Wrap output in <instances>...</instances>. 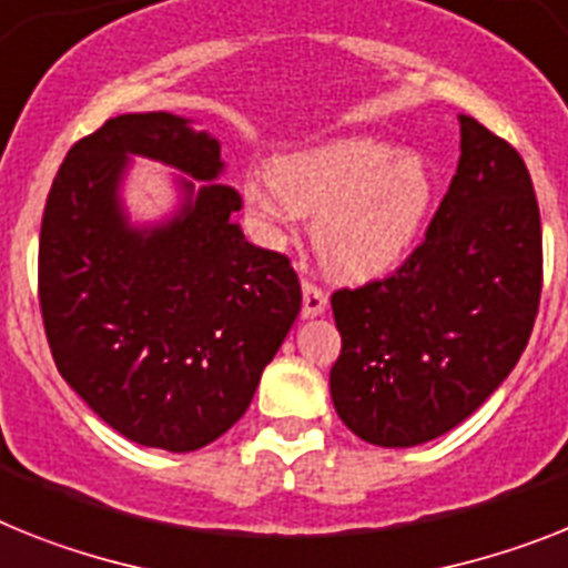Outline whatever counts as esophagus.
<instances>
[{
	"label": "esophagus",
	"instance_id": "obj_1",
	"mask_svg": "<svg viewBox=\"0 0 568 568\" xmlns=\"http://www.w3.org/2000/svg\"><path fill=\"white\" fill-rule=\"evenodd\" d=\"M328 294L323 292L321 285H314L312 280L303 283V317H317V314L326 312Z\"/></svg>",
	"mask_w": 568,
	"mask_h": 568
}]
</instances>
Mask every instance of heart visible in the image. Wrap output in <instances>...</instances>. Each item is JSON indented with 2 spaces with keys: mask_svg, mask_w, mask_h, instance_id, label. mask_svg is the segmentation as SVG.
<instances>
[{
  "mask_svg": "<svg viewBox=\"0 0 568 568\" xmlns=\"http://www.w3.org/2000/svg\"><path fill=\"white\" fill-rule=\"evenodd\" d=\"M265 219L317 216L314 242L346 276H375L409 254L433 202V175L418 155H395L373 138H343L294 152L271 179L247 184Z\"/></svg>",
  "mask_w": 568,
  "mask_h": 568,
  "instance_id": "1",
  "label": "heart"
}]
</instances>
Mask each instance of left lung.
<instances>
[{"mask_svg":"<svg viewBox=\"0 0 568 568\" xmlns=\"http://www.w3.org/2000/svg\"><path fill=\"white\" fill-rule=\"evenodd\" d=\"M462 155L422 245L393 271L332 294L337 416L381 447L454 430L508 378L535 328L542 227L508 141L459 118Z\"/></svg>","mask_w":568,"mask_h":568,"instance_id":"1","label":"left lung"}]
</instances>
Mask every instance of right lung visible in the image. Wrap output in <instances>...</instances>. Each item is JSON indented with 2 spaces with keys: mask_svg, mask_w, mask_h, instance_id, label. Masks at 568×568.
Listing matches in <instances>:
<instances>
[{
  "mask_svg": "<svg viewBox=\"0 0 568 568\" xmlns=\"http://www.w3.org/2000/svg\"><path fill=\"white\" fill-rule=\"evenodd\" d=\"M126 154L204 180L173 223L132 232L116 204ZM219 141L184 118H109L65 155L40 231V312L69 387L144 447L187 454L245 416L303 292L292 260L245 240Z\"/></svg>",
  "mask_w": 568,
  "mask_h": 568,
  "instance_id": "obj_1",
  "label": "right lung"
}]
</instances>
